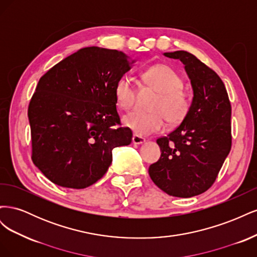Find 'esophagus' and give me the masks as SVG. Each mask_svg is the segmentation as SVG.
<instances>
[{
  "instance_id": "esophagus-1",
  "label": "esophagus",
  "mask_w": 257,
  "mask_h": 257,
  "mask_svg": "<svg viewBox=\"0 0 257 257\" xmlns=\"http://www.w3.org/2000/svg\"><path fill=\"white\" fill-rule=\"evenodd\" d=\"M132 141H133L134 145H142V144L146 143V139L142 136H138V135H134L133 138H132Z\"/></svg>"
}]
</instances>
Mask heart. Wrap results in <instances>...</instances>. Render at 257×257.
Wrapping results in <instances>:
<instances>
[{"instance_id": "heart-1", "label": "heart", "mask_w": 257, "mask_h": 257, "mask_svg": "<svg viewBox=\"0 0 257 257\" xmlns=\"http://www.w3.org/2000/svg\"><path fill=\"white\" fill-rule=\"evenodd\" d=\"M143 78L158 92L150 105V112L135 111L124 115L123 124L138 135H149L161 132L169 124H178L185 119L191 108V99L183 87V80L175 69L165 64L147 68ZM114 96L118 105L130 110L135 104L136 91L131 77L123 76L116 81Z\"/></svg>"}]
</instances>
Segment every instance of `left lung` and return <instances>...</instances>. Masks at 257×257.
<instances>
[{
    "label": "left lung",
    "instance_id": "obj_1",
    "mask_svg": "<svg viewBox=\"0 0 257 257\" xmlns=\"http://www.w3.org/2000/svg\"><path fill=\"white\" fill-rule=\"evenodd\" d=\"M178 59L191 80L193 99L185 119L157 139L160 160L150 165L152 181L170 196L188 198L213 184L231 148V107L217 74L188 51L165 52Z\"/></svg>",
    "mask_w": 257,
    "mask_h": 257
}]
</instances>
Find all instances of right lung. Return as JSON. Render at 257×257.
Listing matches in <instances>:
<instances>
[{
    "label": "right lung",
    "instance_id": "obj_1",
    "mask_svg": "<svg viewBox=\"0 0 257 257\" xmlns=\"http://www.w3.org/2000/svg\"><path fill=\"white\" fill-rule=\"evenodd\" d=\"M135 60L118 50L85 47L51 67L29 105L34 165L54 184L84 189L102 178L112 150L132 143L120 126L115 83Z\"/></svg>",
    "mask_w": 257,
    "mask_h": 257
}]
</instances>
